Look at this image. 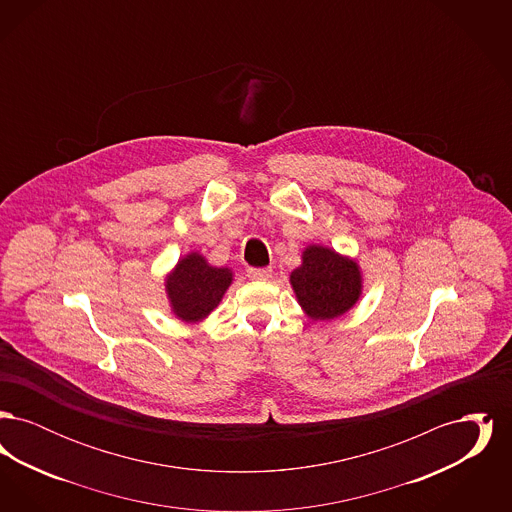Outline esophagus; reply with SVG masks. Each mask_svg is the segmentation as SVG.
Listing matches in <instances>:
<instances>
[{
  "label": "esophagus",
  "instance_id": "obj_1",
  "mask_svg": "<svg viewBox=\"0 0 512 512\" xmlns=\"http://www.w3.org/2000/svg\"><path fill=\"white\" fill-rule=\"evenodd\" d=\"M247 276L251 278V280H268V278H272V268H247Z\"/></svg>",
  "mask_w": 512,
  "mask_h": 512
}]
</instances>
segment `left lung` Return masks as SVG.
Here are the masks:
<instances>
[{"label": "left lung", "mask_w": 512, "mask_h": 512, "mask_svg": "<svg viewBox=\"0 0 512 512\" xmlns=\"http://www.w3.org/2000/svg\"><path fill=\"white\" fill-rule=\"evenodd\" d=\"M290 282L301 307L320 320L340 317L361 295L357 263L320 245L305 249L303 265L293 270Z\"/></svg>", "instance_id": "8db88e82"}]
</instances>
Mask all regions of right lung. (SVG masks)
<instances>
[{"label": "right lung", "mask_w": 512, "mask_h": 512, "mask_svg": "<svg viewBox=\"0 0 512 512\" xmlns=\"http://www.w3.org/2000/svg\"><path fill=\"white\" fill-rule=\"evenodd\" d=\"M230 282L232 272L228 268L209 267L197 253L184 257L167 280L176 317L190 322L207 317L219 305Z\"/></svg>", "instance_id": "obj_1"}]
</instances>
